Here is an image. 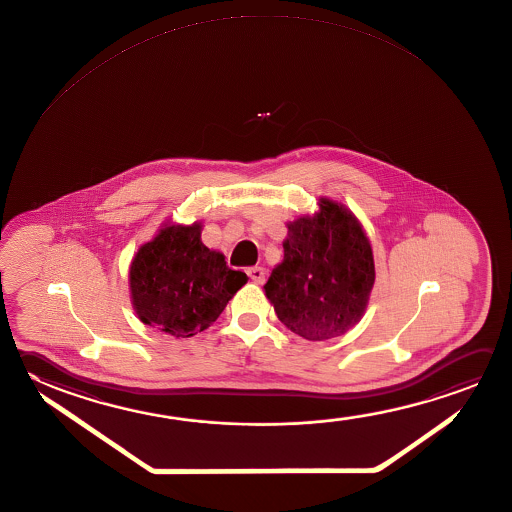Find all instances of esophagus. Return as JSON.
Wrapping results in <instances>:
<instances>
[{
	"label": "esophagus",
	"mask_w": 512,
	"mask_h": 512,
	"mask_svg": "<svg viewBox=\"0 0 512 512\" xmlns=\"http://www.w3.org/2000/svg\"><path fill=\"white\" fill-rule=\"evenodd\" d=\"M247 274H249V278H251L256 285H261V283L265 281V274H267V270L256 265V267H251V269L247 270Z\"/></svg>",
	"instance_id": "1"
}]
</instances>
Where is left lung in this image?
Instances as JSON below:
<instances>
[{
	"label": "left lung",
	"mask_w": 512,
	"mask_h": 512,
	"mask_svg": "<svg viewBox=\"0 0 512 512\" xmlns=\"http://www.w3.org/2000/svg\"><path fill=\"white\" fill-rule=\"evenodd\" d=\"M319 211L287 222L283 261L265 296L294 334L310 341L343 335L363 319L373 283L372 245L346 205L319 198Z\"/></svg>",
	"instance_id": "8db88e82"
}]
</instances>
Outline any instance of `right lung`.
I'll list each match as a JSON object with an SVG mask.
<instances>
[{
    "label": "right lung",
    "instance_id": "1",
    "mask_svg": "<svg viewBox=\"0 0 512 512\" xmlns=\"http://www.w3.org/2000/svg\"><path fill=\"white\" fill-rule=\"evenodd\" d=\"M247 279L205 247L202 223L166 222L131 260V305L144 325L193 337L213 325Z\"/></svg>",
    "mask_w": 512,
    "mask_h": 512
}]
</instances>
